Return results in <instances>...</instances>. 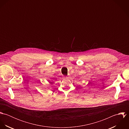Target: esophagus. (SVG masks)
I'll use <instances>...</instances> for the list:
<instances>
[{"label":"esophagus","instance_id":"esophagus-1","mask_svg":"<svg viewBox=\"0 0 129 129\" xmlns=\"http://www.w3.org/2000/svg\"><path fill=\"white\" fill-rule=\"evenodd\" d=\"M64 79H66V78H67V77H64Z\"/></svg>","mask_w":129,"mask_h":129}]
</instances>
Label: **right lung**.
<instances>
[{"label": "right lung", "instance_id": "right-lung-1", "mask_svg": "<svg viewBox=\"0 0 129 129\" xmlns=\"http://www.w3.org/2000/svg\"><path fill=\"white\" fill-rule=\"evenodd\" d=\"M50 83H52V82H50Z\"/></svg>", "mask_w": 129, "mask_h": 129}]
</instances>
